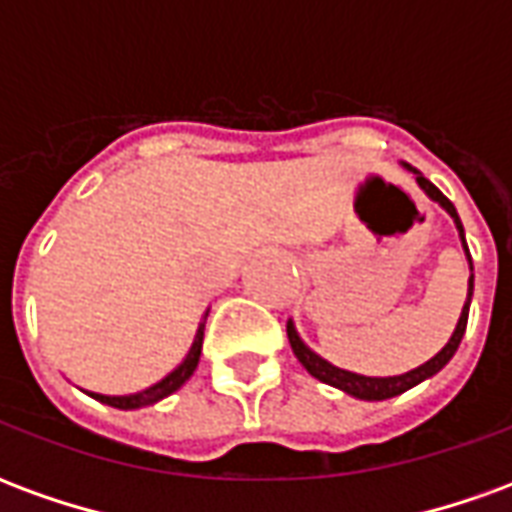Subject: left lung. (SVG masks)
Listing matches in <instances>:
<instances>
[{
    "mask_svg": "<svg viewBox=\"0 0 512 512\" xmlns=\"http://www.w3.org/2000/svg\"><path fill=\"white\" fill-rule=\"evenodd\" d=\"M417 180H419V186L428 191L433 200L441 202V208H447V213H450L452 219H455V224H458V230H461V238H463V224H461V219H458V213H455V205H452V202L447 200V197H444V194H441V191L436 189V186H433L428 178L417 175ZM463 246H466V238H463ZM466 252H469V246H466ZM472 290H474V274L469 277V299H466V304H463L461 321H458V326H455L450 343L444 345V348H441L439 354L433 356L430 362L419 365L417 370H408V373H403V376H389V378L356 376V373H348V370H340V367L329 365L326 359H321L318 354H312L310 348L301 343V337L296 334V329H293V323L288 321L290 348H293V354H296V359H299L301 365L307 367V373L318 378V381H323V384L337 386V389H343V392L359 397V400H386V397H395V395H400V392L411 389V386H417L419 381H425V378L436 376L441 367L450 362L452 354H455V351H458V345H461L463 332H466V321H469V304H472Z\"/></svg>",
    "mask_w": 512,
    "mask_h": 512,
    "instance_id": "8db88e82",
    "label": "left lung"
}]
</instances>
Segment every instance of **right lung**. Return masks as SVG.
<instances>
[{
	"instance_id": "add662e5",
	"label": "right lung",
	"mask_w": 512,
	"mask_h": 512,
	"mask_svg": "<svg viewBox=\"0 0 512 512\" xmlns=\"http://www.w3.org/2000/svg\"><path fill=\"white\" fill-rule=\"evenodd\" d=\"M202 334H205V323H202L200 329H197V337H194V343H191V351L189 356L183 359V365L178 367V370H172L167 378H161L158 384H153L150 389H145V392H136V395H126V397H109V395H90L95 397V400H101V403H106V406H115V408H142V406H153L156 400H161V397L172 395L175 389H180V386L186 384L191 378V373L197 370V362H200V354H202Z\"/></svg>"
}]
</instances>
